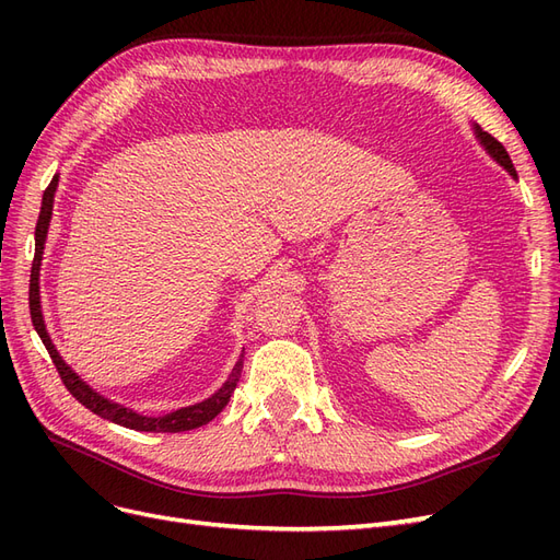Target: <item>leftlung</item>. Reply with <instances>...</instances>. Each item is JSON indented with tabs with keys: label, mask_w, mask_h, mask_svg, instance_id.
<instances>
[{
	"label": "left lung",
	"mask_w": 560,
	"mask_h": 560,
	"mask_svg": "<svg viewBox=\"0 0 560 560\" xmlns=\"http://www.w3.org/2000/svg\"><path fill=\"white\" fill-rule=\"evenodd\" d=\"M474 128V135H477V140H479V144L488 151V156L493 159V161H498L506 173H510L514 179H518V175H516V167H514V163H512V159H510V154H506V149L493 138V135H488L486 130H481V126H477L474 124L471 126Z\"/></svg>",
	"instance_id": "left-lung-1"
}]
</instances>
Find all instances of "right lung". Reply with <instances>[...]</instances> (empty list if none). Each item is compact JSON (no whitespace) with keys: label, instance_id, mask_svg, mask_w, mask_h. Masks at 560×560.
<instances>
[{"label":"right lung","instance_id":"right-lung-1","mask_svg":"<svg viewBox=\"0 0 560 560\" xmlns=\"http://www.w3.org/2000/svg\"><path fill=\"white\" fill-rule=\"evenodd\" d=\"M56 189H58V175L50 179L48 189L44 191L42 198V210H39V219H37V229H35V261H32V270H30V315H32V325H35L42 343L46 346L50 360H54L58 374L65 383V387L70 389L72 397H77L86 409H91L95 416L107 418L116 425H124L130 430L138 432H186V430H196L200 425H206L214 416L222 413L224 406L229 404L235 385H238L241 371H243V354L241 360L235 362L233 371L229 374L226 383L217 389L214 395H210L208 399H202L198 404L191 406H182L177 411L163 413V416H144L128 409V406L118 404L105 395H100L97 389H93L86 381H83L77 371L67 364L58 348L54 346L46 329L44 322V313H42V294H39V270H42V259H44V245H46V235H48V226H50V217H54V198H56Z\"/></svg>","mask_w":560,"mask_h":560}]
</instances>
